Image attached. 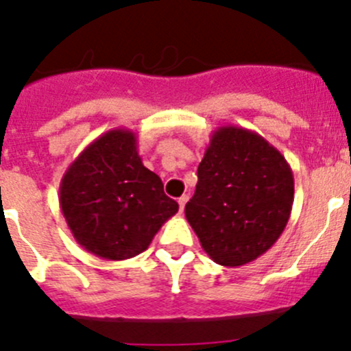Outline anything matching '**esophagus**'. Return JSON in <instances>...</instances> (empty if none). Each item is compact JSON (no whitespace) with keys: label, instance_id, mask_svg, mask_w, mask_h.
I'll use <instances>...</instances> for the list:
<instances>
[{"label":"esophagus","instance_id":"obj_1","mask_svg":"<svg viewBox=\"0 0 351 351\" xmlns=\"http://www.w3.org/2000/svg\"><path fill=\"white\" fill-rule=\"evenodd\" d=\"M186 201H189V197H186V195H182V197L178 199V204H180V211L183 213V209H185V204H186Z\"/></svg>","mask_w":351,"mask_h":351}]
</instances>
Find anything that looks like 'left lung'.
I'll return each instance as SVG.
<instances>
[{
	"label": "left lung",
	"mask_w": 351,
	"mask_h": 351,
	"mask_svg": "<svg viewBox=\"0 0 351 351\" xmlns=\"http://www.w3.org/2000/svg\"><path fill=\"white\" fill-rule=\"evenodd\" d=\"M197 178L185 216L215 263L241 267L277 242L293 209L294 178L263 136L239 126L215 130Z\"/></svg>",
	"instance_id": "obj_1"
}]
</instances>
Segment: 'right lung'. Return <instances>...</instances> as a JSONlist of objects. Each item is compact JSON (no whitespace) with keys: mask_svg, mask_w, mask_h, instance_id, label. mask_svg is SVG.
Segmentation results:
<instances>
[{"mask_svg":"<svg viewBox=\"0 0 351 351\" xmlns=\"http://www.w3.org/2000/svg\"><path fill=\"white\" fill-rule=\"evenodd\" d=\"M62 215L81 247L104 260L143 253L178 202L143 166L133 131L116 128L90 143L62 176Z\"/></svg>","mask_w":351,"mask_h":351,"instance_id":"obj_1","label":"right lung"}]
</instances>
